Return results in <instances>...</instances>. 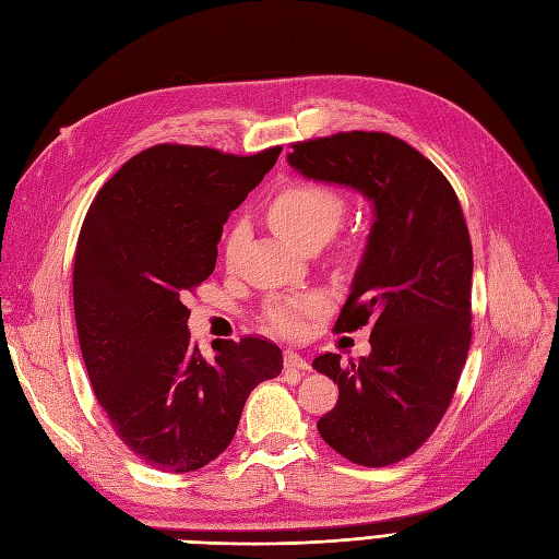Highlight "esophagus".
<instances>
[{
  "mask_svg": "<svg viewBox=\"0 0 559 559\" xmlns=\"http://www.w3.org/2000/svg\"><path fill=\"white\" fill-rule=\"evenodd\" d=\"M284 368L286 370H310V364L300 357V354L286 349L284 352Z\"/></svg>",
  "mask_w": 559,
  "mask_h": 559,
  "instance_id": "34e87169",
  "label": "esophagus"
}]
</instances>
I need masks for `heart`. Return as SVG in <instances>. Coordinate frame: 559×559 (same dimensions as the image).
I'll use <instances>...</instances> for the list:
<instances>
[{
	"label": "heart",
	"mask_w": 559,
	"mask_h": 559,
	"mask_svg": "<svg viewBox=\"0 0 559 559\" xmlns=\"http://www.w3.org/2000/svg\"><path fill=\"white\" fill-rule=\"evenodd\" d=\"M345 202L333 189L317 181H296L280 191L267 205V222L282 238L306 249L310 245H324L337 224L343 222ZM242 242V226H235L228 235L226 251L233 253ZM324 308L321 296L292 298L270 306L265 321L270 329L284 335H296L302 331V319L310 312Z\"/></svg>",
	"instance_id": "b5f03b06"
}]
</instances>
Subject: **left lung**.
<instances>
[{
    "mask_svg": "<svg viewBox=\"0 0 559 559\" xmlns=\"http://www.w3.org/2000/svg\"><path fill=\"white\" fill-rule=\"evenodd\" d=\"M292 148L296 173L349 186L376 216L335 321L337 333L370 321V354L312 361L341 392L317 429L354 464H396L433 433L466 364L473 251L460 200L429 158L386 132H337Z\"/></svg>",
    "mask_w": 559,
    "mask_h": 559,
    "instance_id": "left-lung-1",
    "label": "left lung"
}]
</instances>
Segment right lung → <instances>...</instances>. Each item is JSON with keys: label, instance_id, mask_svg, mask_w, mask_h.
<instances>
[{"label": "right lung", "instance_id": "obj_1", "mask_svg": "<svg viewBox=\"0 0 559 559\" xmlns=\"http://www.w3.org/2000/svg\"><path fill=\"white\" fill-rule=\"evenodd\" d=\"M282 146L253 156L158 144L99 193L74 253V317L93 392L116 436L148 466L202 468L238 429L251 389L282 373L261 337L191 343L186 292L216 265L228 214L257 189Z\"/></svg>", "mask_w": 559, "mask_h": 559}]
</instances>
